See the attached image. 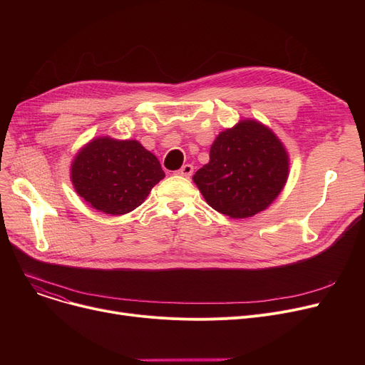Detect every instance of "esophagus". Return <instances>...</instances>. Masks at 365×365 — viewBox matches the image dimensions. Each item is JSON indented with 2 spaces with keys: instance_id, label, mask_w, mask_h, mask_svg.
Here are the masks:
<instances>
[{
  "instance_id": "esophagus-1",
  "label": "esophagus",
  "mask_w": 365,
  "mask_h": 365,
  "mask_svg": "<svg viewBox=\"0 0 365 365\" xmlns=\"http://www.w3.org/2000/svg\"><path fill=\"white\" fill-rule=\"evenodd\" d=\"M192 173H194V167L190 164H185L180 170H178V175L183 176V178H189Z\"/></svg>"
}]
</instances>
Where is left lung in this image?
Masks as SVG:
<instances>
[{"mask_svg":"<svg viewBox=\"0 0 365 365\" xmlns=\"http://www.w3.org/2000/svg\"><path fill=\"white\" fill-rule=\"evenodd\" d=\"M290 158L277 134L257 120H240L217 134L210 161L194 182L210 207L231 219L252 217L281 194Z\"/></svg>","mask_w":365,"mask_h":365,"instance_id":"left-lung-1","label":"left lung"}]
</instances>
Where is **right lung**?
I'll use <instances>...</instances> for the list:
<instances>
[{
    "mask_svg": "<svg viewBox=\"0 0 365 365\" xmlns=\"http://www.w3.org/2000/svg\"><path fill=\"white\" fill-rule=\"evenodd\" d=\"M165 173L138 140L99 136L86 143L71 164L75 192L90 207L120 216L139 207Z\"/></svg>",
    "mask_w": 365,
    "mask_h": 365,
    "instance_id": "obj_1",
    "label": "right lung"
}]
</instances>
